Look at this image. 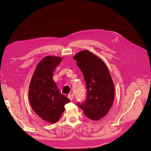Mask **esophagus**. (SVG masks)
<instances>
[{
  "instance_id": "34e87169",
  "label": "esophagus",
  "mask_w": 151,
  "mask_h": 151,
  "mask_svg": "<svg viewBox=\"0 0 151 151\" xmlns=\"http://www.w3.org/2000/svg\"><path fill=\"white\" fill-rule=\"evenodd\" d=\"M68 98L71 100V101H72L73 99V98H74V96H73V94H69L68 95Z\"/></svg>"
}]
</instances>
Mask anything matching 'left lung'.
I'll list each match as a JSON object with an SVG mask.
<instances>
[{
    "label": "left lung",
    "mask_w": 151,
    "mask_h": 151,
    "mask_svg": "<svg viewBox=\"0 0 151 151\" xmlns=\"http://www.w3.org/2000/svg\"><path fill=\"white\" fill-rule=\"evenodd\" d=\"M73 59L83 73L87 88L86 100L78 104L89 119L98 121L108 113L114 99V85L108 66L88 50L78 52Z\"/></svg>",
    "instance_id": "1"
}]
</instances>
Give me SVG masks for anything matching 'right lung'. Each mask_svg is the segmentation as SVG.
I'll return each instance as SVG.
<instances>
[{"label":"right lung","instance_id":"add662e5","mask_svg":"<svg viewBox=\"0 0 151 151\" xmlns=\"http://www.w3.org/2000/svg\"><path fill=\"white\" fill-rule=\"evenodd\" d=\"M62 61L56 56H47L39 62L30 80L29 99L33 111L43 121L57 122L65 111L64 106L70 100L61 94L53 75Z\"/></svg>","mask_w":151,"mask_h":151}]
</instances>
